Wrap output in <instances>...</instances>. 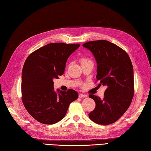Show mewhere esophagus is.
<instances>
[{
  "mask_svg": "<svg viewBox=\"0 0 151 151\" xmlns=\"http://www.w3.org/2000/svg\"><path fill=\"white\" fill-rule=\"evenodd\" d=\"M78 97H79L80 98H84V97H87V95H84V94H81V93H80V94L78 95Z\"/></svg>",
  "mask_w": 151,
  "mask_h": 151,
  "instance_id": "34e87169",
  "label": "esophagus"
}]
</instances>
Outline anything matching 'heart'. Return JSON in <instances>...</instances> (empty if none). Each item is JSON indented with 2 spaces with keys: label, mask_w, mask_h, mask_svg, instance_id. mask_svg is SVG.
I'll return each mask as SVG.
<instances>
[{
  "label": "heart",
  "mask_w": 151,
  "mask_h": 151,
  "mask_svg": "<svg viewBox=\"0 0 151 151\" xmlns=\"http://www.w3.org/2000/svg\"><path fill=\"white\" fill-rule=\"evenodd\" d=\"M86 60H86V59H82V62H84V61H86Z\"/></svg>",
  "instance_id": "b5f03b06"
}]
</instances>
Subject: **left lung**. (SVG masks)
<instances>
[{
    "mask_svg": "<svg viewBox=\"0 0 151 151\" xmlns=\"http://www.w3.org/2000/svg\"><path fill=\"white\" fill-rule=\"evenodd\" d=\"M82 46L91 51L97 62L96 78L100 81L99 85L107 88L102 99L94 95H89L96 104L89 117L99 124L114 123L124 114L132 101V63L124 50L108 41H91Z\"/></svg>",
    "mask_w": 151,
    "mask_h": 151,
    "instance_id": "8db88e82",
    "label": "left lung"
}]
</instances>
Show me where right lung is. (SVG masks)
<instances>
[{"label":"right lung","instance_id":"add662e5","mask_svg":"<svg viewBox=\"0 0 151 151\" xmlns=\"http://www.w3.org/2000/svg\"><path fill=\"white\" fill-rule=\"evenodd\" d=\"M80 44L52 43L40 48L28 56L22 70V100L35 119L46 124L56 123L65 117L69 104L78 93L54 89V78L65 70L67 60Z\"/></svg>","mask_w":151,"mask_h":151}]
</instances>
